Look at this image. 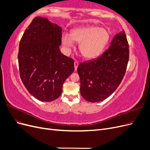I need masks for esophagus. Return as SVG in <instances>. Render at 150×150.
Here are the masks:
<instances>
[{
  "label": "esophagus",
  "instance_id": "34e87169",
  "mask_svg": "<svg viewBox=\"0 0 150 150\" xmlns=\"http://www.w3.org/2000/svg\"><path fill=\"white\" fill-rule=\"evenodd\" d=\"M74 65L75 71H76V70H77V68H78V62L75 61L74 62Z\"/></svg>",
  "mask_w": 150,
  "mask_h": 150
}]
</instances>
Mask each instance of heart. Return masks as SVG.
<instances>
[{
	"label": "heart",
	"instance_id": "1",
	"mask_svg": "<svg viewBox=\"0 0 150 150\" xmlns=\"http://www.w3.org/2000/svg\"><path fill=\"white\" fill-rule=\"evenodd\" d=\"M110 33L98 26H86L76 28L61 36V42L66 52L69 53L74 46V41L79 43V52L83 57L91 59L97 57L110 40Z\"/></svg>",
	"mask_w": 150,
	"mask_h": 150
}]
</instances>
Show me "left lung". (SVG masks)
Segmentation results:
<instances>
[{"label": "left lung", "mask_w": 150, "mask_h": 150, "mask_svg": "<svg viewBox=\"0 0 150 150\" xmlns=\"http://www.w3.org/2000/svg\"><path fill=\"white\" fill-rule=\"evenodd\" d=\"M128 60L129 45L122 30L115 35L110 47L100 56L78 66L81 96L91 103L111 96L124 78Z\"/></svg>", "instance_id": "1"}]
</instances>
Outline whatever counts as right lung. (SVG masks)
Here are the masks:
<instances>
[{"label":"right lung","mask_w":150,"mask_h":150,"mask_svg":"<svg viewBox=\"0 0 150 150\" xmlns=\"http://www.w3.org/2000/svg\"><path fill=\"white\" fill-rule=\"evenodd\" d=\"M62 29L47 18L36 17L21 39L18 62L21 79L29 93L40 101L61 96L62 85L74 70V60L62 54Z\"/></svg>","instance_id":"1"}]
</instances>
